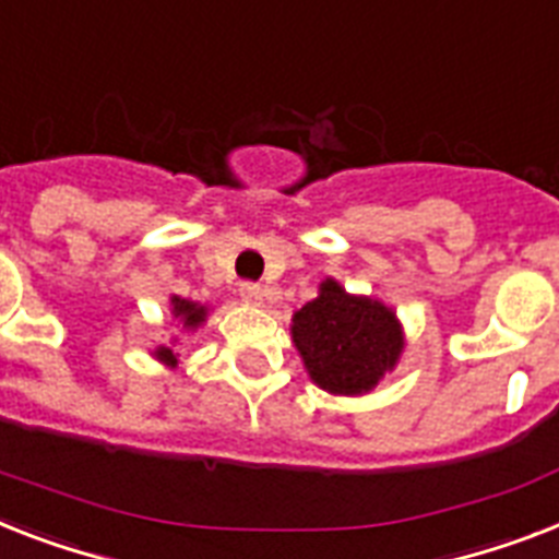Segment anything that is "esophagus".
Returning a JSON list of instances; mask_svg holds the SVG:
<instances>
[{
    "label": "esophagus",
    "mask_w": 559,
    "mask_h": 559,
    "mask_svg": "<svg viewBox=\"0 0 559 559\" xmlns=\"http://www.w3.org/2000/svg\"><path fill=\"white\" fill-rule=\"evenodd\" d=\"M240 298L247 304H252V307H264L266 304V289L258 287V284H240Z\"/></svg>",
    "instance_id": "34e87169"
}]
</instances>
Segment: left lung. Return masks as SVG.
<instances>
[{
  "label": "left lung",
  "mask_w": 559,
  "mask_h": 559,
  "mask_svg": "<svg viewBox=\"0 0 559 559\" xmlns=\"http://www.w3.org/2000/svg\"><path fill=\"white\" fill-rule=\"evenodd\" d=\"M289 335L304 370L333 396H365L393 373L405 353V326L396 310L373 295H356L335 278L293 312Z\"/></svg>",
  "instance_id": "obj_1"
}]
</instances>
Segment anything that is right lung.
Instances as JSON below:
<instances>
[{
    "label": "right lung",
    "mask_w": 559,
    "mask_h": 559,
    "mask_svg": "<svg viewBox=\"0 0 559 559\" xmlns=\"http://www.w3.org/2000/svg\"><path fill=\"white\" fill-rule=\"evenodd\" d=\"M169 312H171V321H177V326H180L183 333H198V330L209 321L212 307H209V304L186 301V298H180V295H169ZM177 342H180V338L171 335L169 344H157L148 356L157 358V361L166 367H177V353H175Z\"/></svg>",
    "instance_id": "obj_1"
}]
</instances>
